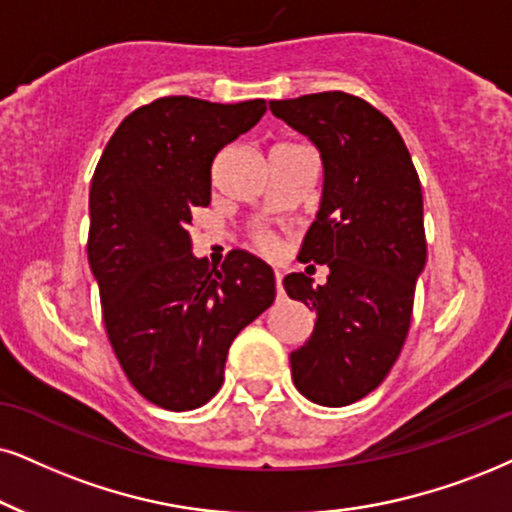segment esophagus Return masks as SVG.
Listing matches in <instances>:
<instances>
[{"instance_id": "obj_1", "label": "esophagus", "mask_w": 512, "mask_h": 512, "mask_svg": "<svg viewBox=\"0 0 512 512\" xmlns=\"http://www.w3.org/2000/svg\"><path fill=\"white\" fill-rule=\"evenodd\" d=\"M274 276H276V293H278V297H281L283 295V274L276 269Z\"/></svg>"}]
</instances>
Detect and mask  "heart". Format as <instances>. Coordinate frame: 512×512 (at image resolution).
Here are the masks:
<instances>
[{
	"label": "heart",
	"mask_w": 512,
	"mask_h": 512,
	"mask_svg": "<svg viewBox=\"0 0 512 512\" xmlns=\"http://www.w3.org/2000/svg\"><path fill=\"white\" fill-rule=\"evenodd\" d=\"M262 243H264V245H269V238H267V236H262Z\"/></svg>",
	"instance_id": "b5f03b06"
}]
</instances>
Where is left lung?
<instances>
[{
	"instance_id": "1",
	"label": "left lung",
	"mask_w": 512,
	"mask_h": 512,
	"mask_svg": "<svg viewBox=\"0 0 512 512\" xmlns=\"http://www.w3.org/2000/svg\"><path fill=\"white\" fill-rule=\"evenodd\" d=\"M269 108L319 148L323 165L297 260L326 264L328 281L283 278L316 312L309 340L290 354L293 383L314 404L347 406L383 383L409 333L428 257L423 191L397 127L359 96L321 92Z\"/></svg>"
}]
</instances>
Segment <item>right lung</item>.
Returning <instances> with one entry per match:
<instances>
[{"mask_svg": "<svg viewBox=\"0 0 512 512\" xmlns=\"http://www.w3.org/2000/svg\"><path fill=\"white\" fill-rule=\"evenodd\" d=\"M267 101L165 96L127 115L89 189V267L115 357L141 397L191 411L215 397L231 342L276 297L274 271L231 250L219 269L193 255L191 210L210 203L212 160Z\"/></svg>", "mask_w": 512, "mask_h": 512, "instance_id": "add662e5", "label": "right lung"}]
</instances>
